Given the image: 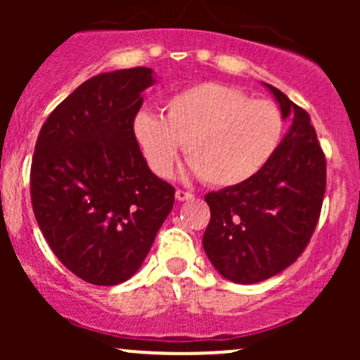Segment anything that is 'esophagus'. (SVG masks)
Returning <instances> with one entry per match:
<instances>
[{
	"mask_svg": "<svg viewBox=\"0 0 360 360\" xmlns=\"http://www.w3.org/2000/svg\"><path fill=\"white\" fill-rule=\"evenodd\" d=\"M176 200L177 201L194 200V194L193 193H188V191H183V189H177V191H176Z\"/></svg>",
	"mask_w": 360,
	"mask_h": 360,
	"instance_id": "obj_1",
	"label": "esophagus"
}]
</instances>
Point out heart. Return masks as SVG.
<instances>
[{"label": "heart", "instance_id": "heart-1", "mask_svg": "<svg viewBox=\"0 0 360 360\" xmlns=\"http://www.w3.org/2000/svg\"><path fill=\"white\" fill-rule=\"evenodd\" d=\"M164 111V118L140 111L134 122L139 147L160 177L171 174L184 146L186 160L205 184H243L269 162L283 135L274 103L249 100L242 91L217 82L179 91Z\"/></svg>", "mask_w": 360, "mask_h": 360}]
</instances>
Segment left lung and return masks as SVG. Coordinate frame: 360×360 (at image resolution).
<instances>
[{
    "label": "left lung",
    "mask_w": 360,
    "mask_h": 360,
    "mask_svg": "<svg viewBox=\"0 0 360 360\" xmlns=\"http://www.w3.org/2000/svg\"><path fill=\"white\" fill-rule=\"evenodd\" d=\"M291 120L274 155L247 183L205 196L210 218L203 249L223 278L254 284L279 274L307 249L320 218L326 160L309 115L266 84Z\"/></svg>",
    "instance_id": "8db88e82"
}]
</instances>
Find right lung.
Instances as JSON below:
<instances>
[{
    "mask_svg": "<svg viewBox=\"0 0 360 360\" xmlns=\"http://www.w3.org/2000/svg\"><path fill=\"white\" fill-rule=\"evenodd\" d=\"M152 69L84 81L40 128L32 206L45 240L72 274L98 286L130 279L174 205L171 184L147 166L134 122Z\"/></svg>",
    "mask_w": 360,
    "mask_h": 360,
    "instance_id": "1",
    "label": "right lung"
}]
</instances>
